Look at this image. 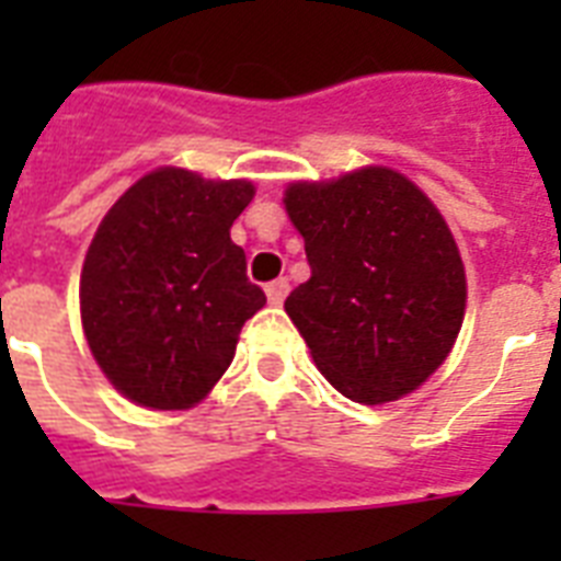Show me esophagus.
<instances>
[{
    "label": "esophagus",
    "mask_w": 561,
    "mask_h": 561,
    "mask_svg": "<svg viewBox=\"0 0 561 561\" xmlns=\"http://www.w3.org/2000/svg\"><path fill=\"white\" fill-rule=\"evenodd\" d=\"M288 279H273L271 285H267V299H271V306H282L285 302V297H288Z\"/></svg>",
    "instance_id": "1"
}]
</instances>
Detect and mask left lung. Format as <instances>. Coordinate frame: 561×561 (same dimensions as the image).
Wrapping results in <instances>:
<instances>
[{"label": "left lung", "mask_w": 561, "mask_h": 561, "mask_svg": "<svg viewBox=\"0 0 561 561\" xmlns=\"http://www.w3.org/2000/svg\"><path fill=\"white\" fill-rule=\"evenodd\" d=\"M311 279L285 311L317 369L360 404L401 399L448 358L466 314L460 250L431 197L381 165L290 183Z\"/></svg>", "instance_id": "1"}]
</instances>
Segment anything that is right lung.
Masks as SVG:
<instances>
[{
	"mask_svg": "<svg viewBox=\"0 0 561 561\" xmlns=\"http://www.w3.org/2000/svg\"><path fill=\"white\" fill-rule=\"evenodd\" d=\"M250 180L157 169L104 215L81 271L92 358L125 399L186 410L227 373L241 325L267 302L229 227Z\"/></svg>",
	"mask_w": 561,
	"mask_h": 561,
	"instance_id": "obj_1",
	"label": "right lung"
}]
</instances>
